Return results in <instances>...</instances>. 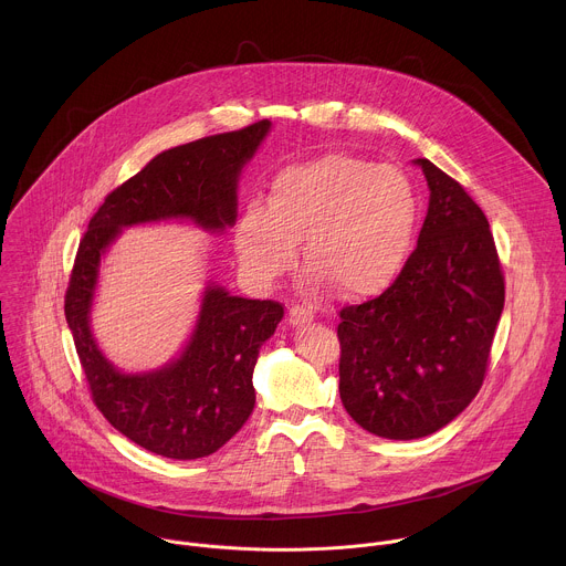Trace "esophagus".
Instances as JSON below:
<instances>
[{
  "label": "esophagus",
  "mask_w": 566,
  "mask_h": 566,
  "mask_svg": "<svg viewBox=\"0 0 566 566\" xmlns=\"http://www.w3.org/2000/svg\"><path fill=\"white\" fill-rule=\"evenodd\" d=\"M313 311L308 308V306H300V304H295L291 311H289V322L293 324V326H304V324H311L313 322Z\"/></svg>",
  "instance_id": "1"
}]
</instances>
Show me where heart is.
<instances>
[{
    "instance_id": "heart-1",
    "label": "heart",
    "mask_w": 566,
    "mask_h": 566,
    "mask_svg": "<svg viewBox=\"0 0 566 566\" xmlns=\"http://www.w3.org/2000/svg\"><path fill=\"white\" fill-rule=\"evenodd\" d=\"M417 231V196L403 171L348 154H326L282 169L269 202L249 200L235 249L251 277L271 282L306 260L344 297L386 291L408 262ZM319 275L315 282H319Z\"/></svg>"
}]
</instances>
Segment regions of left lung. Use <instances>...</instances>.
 <instances>
[{
  "label": "left lung",
  "instance_id": "1",
  "mask_svg": "<svg viewBox=\"0 0 566 566\" xmlns=\"http://www.w3.org/2000/svg\"><path fill=\"white\" fill-rule=\"evenodd\" d=\"M430 205L397 280L339 311V397L368 432L412 441L479 395L505 306V277L483 209L428 158Z\"/></svg>",
  "mask_w": 566,
  "mask_h": 566
}]
</instances>
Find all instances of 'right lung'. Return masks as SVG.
<instances>
[{
  "label": "right lung",
  "mask_w": 566,
  "mask_h": 566,
  "mask_svg": "<svg viewBox=\"0 0 566 566\" xmlns=\"http://www.w3.org/2000/svg\"><path fill=\"white\" fill-rule=\"evenodd\" d=\"M269 127L264 118L160 151L105 196L78 242L63 308L92 401L112 428L158 457H209L247 423L260 346L275 333L284 306L209 284L182 355L160 370L125 375L103 357L90 331L101 255L132 224L185 218L207 231L233 227L238 176Z\"/></svg>",
  "instance_id": "right-lung-1"
}]
</instances>
